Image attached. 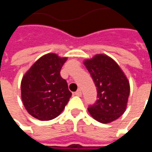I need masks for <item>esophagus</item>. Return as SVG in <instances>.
Instances as JSON below:
<instances>
[{"label": "esophagus", "instance_id": "obj_1", "mask_svg": "<svg viewBox=\"0 0 152 152\" xmlns=\"http://www.w3.org/2000/svg\"><path fill=\"white\" fill-rule=\"evenodd\" d=\"M75 95L76 96H81V91L80 89H77L76 92H75Z\"/></svg>", "mask_w": 152, "mask_h": 152}]
</instances>
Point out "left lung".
<instances>
[{
	"mask_svg": "<svg viewBox=\"0 0 152 152\" xmlns=\"http://www.w3.org/2000/svg\"><path fill=\"white\" fill-rule=\"evenodd\" d=\"M97 87V101L89 106V114L99 122L107 124L124 114L129 95V83L114 60L97 54L84 62Z\"/></svg>",
	"mask_w": 152,
	"mask_h": 152,
	"instance_id": "obj_1",
	"label": "left lung"
}]
</instances>
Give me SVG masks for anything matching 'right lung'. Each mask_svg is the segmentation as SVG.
Returning a JSON list of instances; mask_svg holds the SVG:
<instances>
[{"instance_id": "1", "label": "right lung", "mask_w": 152, "mask_h": 152, "mask_svg": "<svg viewBox=\"0 0 152 152\" xmlns=\"http://www.w3.org/2000/svg\"><path fill=\"white\" fill-rule=\"evenodd\" d=\"M66 58L47 53L26 72L21 82V96L29 114L40 121L56 118L67 104L72 93L60 71Z\"/></svg>"}]
</instances>
